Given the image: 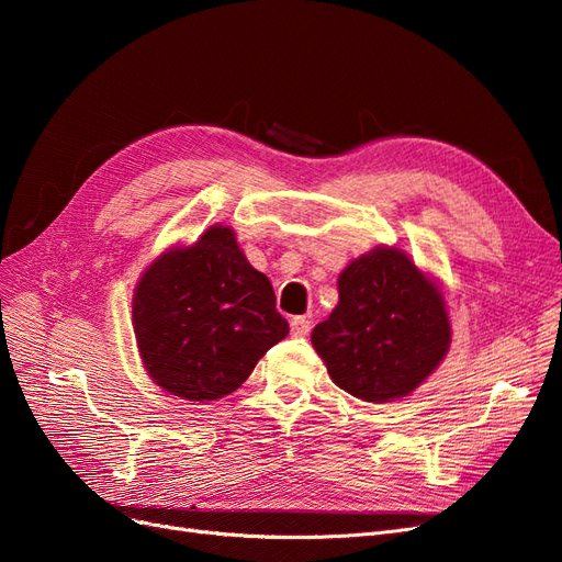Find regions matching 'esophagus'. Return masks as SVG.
Listing matches in <instances>:
<instances>
[{"label": "esophagus", "instance_id": "34e87169", "mask_svg": "<svg viewBox=\"0 0 562 562\" xmlns=\"http://www.w3.org/2000/svg\"><path fill=\"white\" fill-rule=\"evenodd\" d=\"M312 330V321L307 318V316H295L293 321H291V333L295 335V337H304Z\"/></svg>", "mask_w": 562, "mask_h": 562}]
</instances>
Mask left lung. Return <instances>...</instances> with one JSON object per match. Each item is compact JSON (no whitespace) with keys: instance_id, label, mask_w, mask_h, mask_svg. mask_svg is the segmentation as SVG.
I'll list each match as a JSON object with an SVG mask.
<instances>
[{"instance_id":"1","label":"left lung","mask_w":562,"mask_h":562,"mask_svg":"<svg viewBox=\"0 0 562 562\" xmlns=\"http://www.w3.org/2000/svg\"><path fill=\"white\" fill-rule=\"evenodd\" d=\"M339 302L312 345L347 394L382 403L407 396L450 347L446 300L398 248H375L337 279Z\"/></svg>"}]
</instances>
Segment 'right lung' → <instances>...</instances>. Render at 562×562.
I'll return each mask as SVG.
<instances>
[{
	"instance_id": "right-lung-1",
	"label": "right lung",
	"mask_w": 562,
	"mask_h": 562,
	"mask_svg": "<svg viewBox=\"0 0 562 562\" xmlns=\"http://www.w3.org/2000/svg\"><path fill=\"white\" fill-rule=\"evenodd\" d=\"M133 328L151 380L187 401H215L246 382L288 335V321L234 232L215 225L145 271L133 297Z\"/></svg>"
}]
</instances>
